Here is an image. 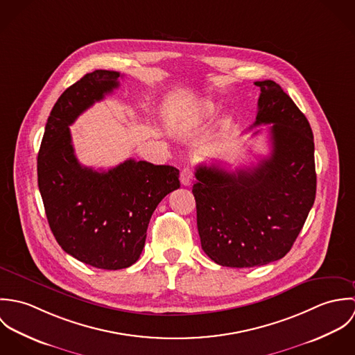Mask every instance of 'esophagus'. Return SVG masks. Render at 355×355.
<instances>
[{
    "mask_svg": "<svg viewBox=\"0 0 355 355\" xmlns=\"http://www.w3.org/2000/svg\"><path fill=\"white\" fill-rule=\"evenodd\" d=\"M194 179V172L190 166H184L180 172V182L183 186H190Z\"/></svg>",
    "mask_w": 355,
    "mask_h": 355,
    "instance_id": "1",
    "label": "esophagus"
}]
</instances>
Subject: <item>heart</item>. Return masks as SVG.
Segmentation results:
<instances>
[{
	"mask_svg": "<svg viewBox=\"0 0 355 355\" xmlns=\"http://www.w3.org/2000/svg\"><path fill=\"white\" fill-rule=\"evenodd\" d=\"M214 110H216V106L211 102H203L201 107H200V114L202 117H209L214 113Z\"/></svg>",
	"mask_w": 355,
	"mask_h": 355,
	"instance_id": "1",
	"label": "heart"
}]
</instances>
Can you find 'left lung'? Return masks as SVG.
Segmentation results:
<instances>
[{"mask_svg":"<svg viewBox=\"0 0 355 355\" xmlns=\"http://www.w3.org/2000/svg\"><path fill=\"white\" fill-rule=\"evenodd\" d=\"M255 86L261 94L252 127L270 124L269 155L235 172L214 165L196 169L193 194L201 246L221 266L252 268L283 258L315 198L314 141L307 119L273 80Z\"/></svg>","mask_w":355,"mask_h":355,"instance_id":"obj_1","label":"left lung"}]
</instances>
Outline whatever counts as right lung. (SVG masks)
<instances>
[{
    "instance_id": "right-lung-1",
    "label": "right lung",
    "mask_w": 355,
    "mask_h": 355,
    "mask_svg": "<svg viewBox=\"0 0 355 355\" xmlns=\"http://www.w3.org/2000/svg\"><path fill=\"white\" fill-rule=\"evenodd\" d=\"M120 72L97 69L54 103L38 153V187L51 232L65 253L117 270L138 261L153 211L180 187L179 169L125 159L107 171L80 165L69 125L119 87Z\"/></svg>"
}]
</instances>
